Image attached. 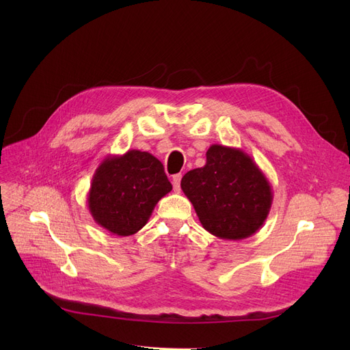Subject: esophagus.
Instances as JSON below:
<instances>
[{
	"instance_id": "obj_1",
	"label": "esophagus",
	"mask_w": 350,
	"mask_h": 350,
	"mask_svg": "<svg viewBox=\"0 0 350 350\" xmlns=\"http://www.w3.org/2000/svg\"><path fill=\"white\" fill-rule=\"evenodd\" d=\"M180 181H181V174H174L173 178H172L174 191H178V190H180Z\"/></svg>"
}]
</instances>
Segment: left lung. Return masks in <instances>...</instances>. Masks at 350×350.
<instances>
[{
  "label": "left lung",
  "mask_w": 350,
  "mask_h": 350,
  "mask_svg": "<svg viewBox=\"0 0 350 350\" xmlns=\"http://www.w3.org/2000/svg\"><path fill=\"white\" fill-rule=\"evenodd\" d=\"M207 161L181 178L201 226L221 240H244L258 231L272 206L271 183L252 157L237 147L211 144Z\"/></svg>",
  "instance_id": "1"
}]
</instances>
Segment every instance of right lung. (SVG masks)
Listing matches in <instances>:
<instances>
[{
	"mask_svg": "<svg viewBox=\"0 0 350 350\" xmlns=\"http://www.w3.org/2000/svg\"><path fill=\"white\" fill-rule=\"evenodd\" d=\"M172 189L161 161L133 149L102 160L92 177L88 207L96 224L127 237L147 224L159 200Z\"/></svg>",
	"mask_w": 350,
	"mask_h": 350,
	"instance_id": "right-lung-1",
	"label": "right lung"
}]
</instances>
